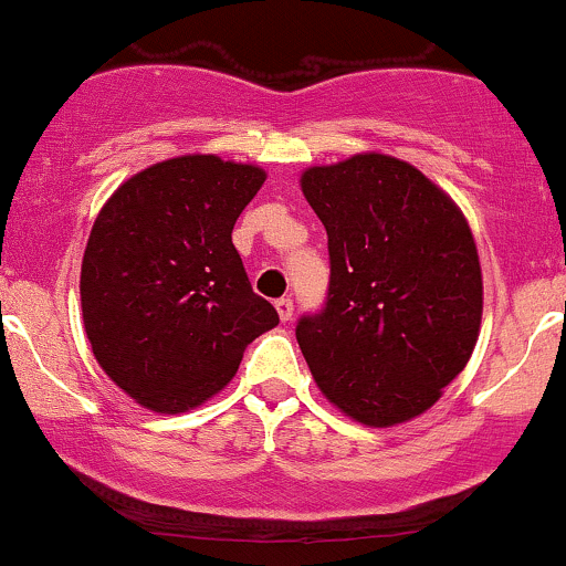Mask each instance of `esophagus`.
<instances>
[{"instance_id":"1","label":"esophagus","mask_w":566,"mask_h":566,"mask_svg":"<svg viewBox=\"0 0 566 566\" xmlns=\"http://www.w3.org/2000/svg\"><path fill=\"white\" fill-rule=\"evenodd\" d=\"M275 307L281 321H291V315H294V300H291V296H281V300L275 302Z\"/></svg>"}]
</instances>
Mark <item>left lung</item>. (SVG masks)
<instances>
[{"instance_id": "left-lung-1", "label": "left lung", "mask_w": 566, "mask_h": 566, "mask_svg": "<svg viewBox=\"0 0 566 566\" xmlns=\"http://www.w3.org/2000/svg\"><path fill=\"white\" fill-rule=\"evenodd\" d=\"M329 237V291L296 343L321 391L367 427L421 416L470 361L483 315L461 210L407 161L361 154L302 175Z\"/></svg>"}]
</instances>
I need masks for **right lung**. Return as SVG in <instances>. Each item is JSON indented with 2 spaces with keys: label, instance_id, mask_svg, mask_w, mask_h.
Wrapping results in <instances>:
<instances>
[{
  "label": "right lung",
  "instance_id": "right-lung-1",
  "mask_svg": "<svg viewBox=\"0 0 566 566\" xmlns=\"http://www.w3.org/2000/svg\"><path fill=\"white\" fill-rule=\"evenodd\" d=\"M264 178L251 164L180 156L126 180L96 216L81 270L83 324L99 367L148 410L202 405L281 321L232 245Z\"/></svg>",
  "mask_w": 566,
  "mask_h": 566
}]
</instances>
